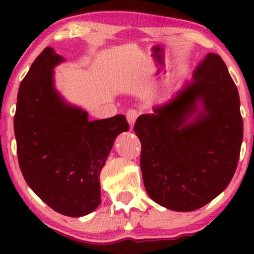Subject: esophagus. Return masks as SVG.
Returning a JSON list of instances; mask_svg holds the SVG:
<instances>
[{"label":"esophagus","mask_w":254,"mask_h":254,"mask_svg":"<svg viewBox=\"0 0 254 254\" xmlns=\"http://www.w3.org/2000/svg\"><path fill=\"white\" fill-rule=\"evenodd\" d=\"M137 117H138V112L136 110L127 111L126 118H127V121H128V124H129L130 128H133L135 121H136V119H137Z\"/></svg>","instance_id":"esophagus-1"}]
</instances>
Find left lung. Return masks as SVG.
<instances>
[{
  "instance_id": "obj_1",
  "label": "left lung",
  "mask_w": 254,
  "mask_h": 254,
  "mask_svg": "<svg viewBox=\"0 0 254 254\" xmlns=\"http://www.w3.org/2000/svg\"><path fill=\"white\" fill-rule=\"evenodd\" d=\"M134 131L145 190L155 202L192 211L223 192L237 169L243 119L237 86L220 55L208 53L193 81L138 117Z\"/></svg>"
}]
</instances>
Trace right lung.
Masks as SVG:
<instances>
[{"label":"right lung","instance_id":"right-lung-1","mask_svg":"<svg viewBox=\"0 0 254 254\" xmlns=\"http://www.w3.org/2000/svg\"><path fill=\"white\" fill-rule=\"evenodd\" d=\"M62 61L51 47L38 55L19 85L13 129L27 185L52 209L79 217L99 206L100 170L129 126L123 114L89 121L85 111L64 103L53 83Z\"/></svg>","mask_w":254,"mask_h":254}]
</instances>
